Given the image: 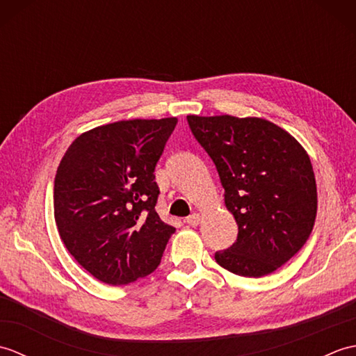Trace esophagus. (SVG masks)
<instances>
[{"label":"esophagus","mask_w":356,"mask_h":356,"mask_svg":"<svg viewBox=\"0 0 356 356\" xmlns=\"http://www.w3.org/2000/svg\"><path fill=\"white\" fill-rule=\"evenodd\" d=\"M185 222H186L188 225H190V226H197V225L200 223V214L194 213V214H191L190 217H186Z\"/></svg>","instance_id":"1"}]
</instances>
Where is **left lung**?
<instances>
[{
  "instance_id": "left-lung-1",
  "label": "left lung",
  "mask_w": 356,
  "mask_h": 356,
  "mask_svg": "<svg viewBox=\"0 0 356 356\" xmlns=\"http://www.w3.org/2000/svg\"><path fill=\"white\" fill-rule=\"evenodd\" d=\"M213 159L236 218V243L216 261L240 277L272 274L297 254L314 228L316 184L298 140L261 118L186 116Z\"/></svg>"
}]
</instances>
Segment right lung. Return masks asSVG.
I'll return each mask as SVG.
<instances>
[{
    "label": "right lung",
    "mask_w": 356,
    "mask_h": 356,
    "mask_svg": "<svg viewBox=\"0 0 356 356\" xmlns=\"http://www.w3.org/2000/svg\"><path fill=\"white\" fill-rule=\"evenodd\" d=\"M177 118L119 120L82 133L58 166L53 207L65 248L95 278L122 286L161 264L176 228L156 213L154 168Z\"/></svg>",
    "instance_id": "obj_1"
}]
</instances>
